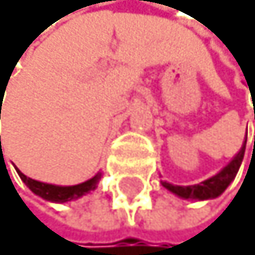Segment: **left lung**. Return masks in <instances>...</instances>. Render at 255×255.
Listing matches in <instances>:
<instances>
[{
    "label": "left lung",
    "instance_id": "1",
    "mask_svg": "<svg viewBox=\"0 0 255 255\" xmlns=\"http://www.w3.org/2000/svg\"><path fill=\"white\" fill-rule=\"evenodd\" d=\"M246 141H248V136H246L243 146H241V150L234 155L233 160H231L228 165H226L219 173H216L214 176L208 178V180L201 181L199 184H191V186H178V184L161 181L163 188H166L168 191L176 194L178 198L191 199V201H204V199H214V198L221 196V194L224 193V189L228 188L231 183H233L236 175H238V171L241 168V163H243V158H244Z\"/></svg>",
    "mask_w": 255,
    "mask_h": 255
}]
</instances>
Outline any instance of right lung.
<instances>
[{
    "label": "right lung",
    "mask_w": 255,
    "mask_h": 255,
    "mask_svg": "<svg viewBox=\"0 0 255 255\" xmlns=\"http://www.w3.org/2000/svg\"><path fill=\"white\" fill-rule=\"evenodd\" d=\"M1 151H2V150H1ZM16 171H17V175H19V178L22 180V183H24L26 186L29 188L31 191L36 194V196H41L42 199H46V201H51V203H67V201H74V199L82 198L84 194H87V193H90V191H94V189L97 188L100 176H102V173H97L95 176H92L90 180L84 181V183L74 184V186H59V184H49V183H42V181L32 180V178H27V176L24 175V173H21L19 170H17V168H16Z\"/></svg>",
    "instance_id": "obj_1"
}]
</instances>
